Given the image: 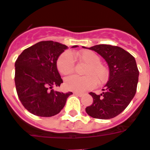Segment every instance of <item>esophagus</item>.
I'll return each instance as SVG.
<instances>
[{
    "label": "esophagus",
    "mask_w": 150,
    "mask_h": 150,
    "mask_svg": "<svg viewBox=\"0 0 150 150\" xmlns=\"http://www.w3.org/2000/svg\"><path fill=\"white\" fill-rule=\"evenodd\" d=\"M74 94L76 95V96H79V97H82V96H83V93H76V92H75V93H74Z\"/></svg>",
    "instance_id": "34e87169"
}]
</instances>
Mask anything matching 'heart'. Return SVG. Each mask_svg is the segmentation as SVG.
<instances>
[{
  "mask_svg": "<svg viewBox=\"0 0 150 150\" xmlns=\"http://www.w3.org/2000/svg\"><path fill=\"white\" fill-rule=\"evenodd\" d=\"M74 56H76L80 61L86 63L88 67L85 70L86 76L73 75L65 79L64 86L67 89L83 93L94 87L97 82L102 84L108 80V69L101 64L100 57L89 50H84L76 54H72L67 52L61 54L57 61V67L60 74L66 76L74 72Z\"/></svg>",
  "mask_w": 150,
  "mask_h": 150,
  "instance_id": "b5f03b06",
  "label": "heart"
}]
</instances>
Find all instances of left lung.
<instances>
[{
	"label": "left lung",
	"instance_id": "obj_1",
	"mask_svg": "<svg viewBox=\"0 0 150 150\" xmlns=\"http://www.w3.org/2000/svg\"><path fill=\"white\" fill-rule=\"evenodd\" d=\"M88 49L97 52L105 60L109 78L103 93H89L93 102L86 108V112L94 118H113L127 107L136 94L139 76L136 61L129 52L117 46L97 45Z\"/></svg>",
	"mask_w": 150,
	"mask_h": 150
}]
</instances>
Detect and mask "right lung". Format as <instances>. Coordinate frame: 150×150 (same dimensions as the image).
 Instances as JSON below:
<instances>
[{
	"instance_id": "right-lung-1",
	"label": "right lung",
	"mask_w": 150,
	"mask_h": 150,
	"mask_svg": "<svg viewBox=\"0 0 150 150\" xmlns=\"http://www.w3.org/2000/svg\"><path fill=\"white\" fill-rule=\"evenodd\" d=\"M74 45L72 48H76ZM67 46L53 41H42L26 48L15 62V85L23 105L33 115L52 117L59 113L71 92L52 89L63 83L57 61Z\"/></svg>"
}]
</instances>
